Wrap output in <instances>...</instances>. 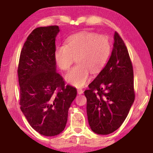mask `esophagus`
Wrapping results in <instances>:
<instances>
[{
	"mask_svg": "<svg viewBox=\"0 0 153 153\" xmlns=\"http://www.w3.org/2000/svg\"><path fill=\"white\" fill-rule=\"evenodd\" d=\"M77 91H78V94H83V89H77Z\"/></svg>",
	"mask_w": 153,
	"mask_h": 153,
	"instance_id": "esophagus-1",
	"label": "esophagus"
}]
</instances>
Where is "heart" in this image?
<instances>
[{"label":"heart","instance_id":"heart-1","mask_svg":"<svg viewBox=\"0 0 153 153\" xmlns=\"http://www.w3.org/2000/svg\"><path fill=\"white\" fill-rule=\"evenodd\" d=\"M112 50L111 42L105 35L81 32L66 40V45L56 48L55 60L58 66L66 71L77 58L78 64L66 73L65 78L73 86H85L93 74L99 73L108 61Z\"/></svg>","mask_w":153,"mask_h":153}]
</instances>
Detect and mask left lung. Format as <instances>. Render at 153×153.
Instances as JSON below:
<instances>
[{
    "mask_svg": "<svg viewBox=\"0 0 153 153\" xmlns=\"http://www.w3.org/2000/svg\"><path fill=\"white\" fill-rule=\"evenodd\" d=\"M87 114L96 134L113 133L123 125L135 99L134 71L129 52L117 32L111 57L85 91Z\"/></svg>",
    "mask_w": 153,
    "mask_h": 153,
    "instance_id": "8db88e82",
    "label": "left lung"
}]
</instances>
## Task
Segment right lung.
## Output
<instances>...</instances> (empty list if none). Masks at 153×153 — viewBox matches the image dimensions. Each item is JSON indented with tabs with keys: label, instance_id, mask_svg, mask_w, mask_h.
Instances as JSON below:
<instances>
[{
	"label": "right lung",
	"instance_id": "obj_1",
	"mask_svg": "<svg viewBox=\"0 0 153 153\" xmlns=\"http://www.w3.org/2000/svg\"><path fill=\"white\" fill-rule=\"evenodd\" d=\"M59 31L58 26L33 30L22 48L17 68L20 108L33 129L46 136L64 131L68 108L77 95V89L66 85L56 71Z\"/></svg>",
	"mask_w": 153,
	"mask_h": 153
}]
</instances>
